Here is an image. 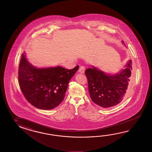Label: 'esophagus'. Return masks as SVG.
Wrapping results in <instances>:
<instances>
[{
    "instance_id": "34e87169",
    "label": "esophagus",
    "mask_w": 152,
    "mask_h": 152,
    "mask_svg": "<svg viewBox=\"0 0 152 152\" xmlns=\"http://www.w3.org/2000/svg\"><path fill=\"white\" fill-rule=\"evenodd\" d=\"M84 71H85V67L83 66H81L80 67L79 70H78V72H80L81 74H83L84 72Z\"/></svg>"
}]
</instances>
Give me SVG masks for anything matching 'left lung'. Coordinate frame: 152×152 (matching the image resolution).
<instances>
[{
  "mask_svg": "<svg viewBox=\"0 0 152 152\" xmlns=\"http://www.w3.org/2000/svg\"><path fill=\"white\" fill-rule=\"evenodd\" d=\"M124 44V42L122 41ZM85 74L88 82L90 98L97 105L107 108L123 101L129 92L132 61L128 60L124 69L115 74H108L93 65H89Z\"/></svg>",
  "mask_w": 152,
  "mask_h": 152,
  "instance_id": "obj_1",
  "label": "left lung"
}]
</instances>
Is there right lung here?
Here are the masks:
<instances>
[{
	"label": "right lung",
	"mask_w": 152,
	"mask_h": 152,
	"mask_svg": "<svg viewBox=\"0 0 152 152\" xmlns=\"http://www.w3.org/2000/svg\"><path fill=\"white\" fill-rule=\"evenodd\" d=\"M79 66L68 70L57 66L37 68L23 53L19 63V86L26 99L37 108H55L64 99L68 83Z\"/></svg>",
	"instance_id": "add662e5"
}]
</instances>
